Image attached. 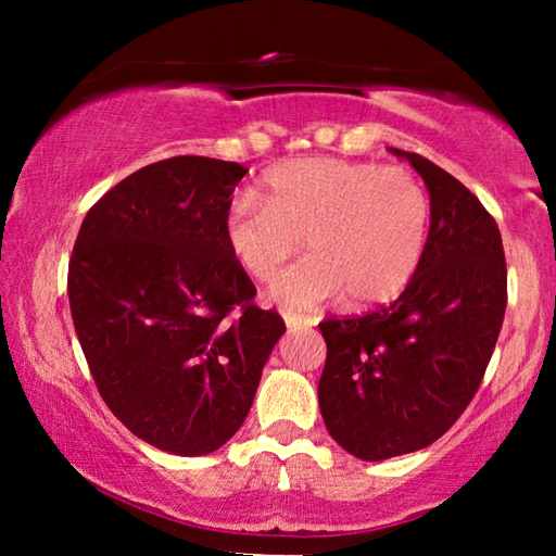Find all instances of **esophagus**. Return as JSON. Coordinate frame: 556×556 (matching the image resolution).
<instances>
[{"mask_svg":"<svg viewBox=\"0 0 556 556\" xmlns=\"http://www.w3.org/2000/svg\"><path fill=\"white\" fill-rule=\"evenodd\" d=\"M285 324L289 331H304V328H312L316 321L308 316H299V314H285Z\"/></svg>","mask_w":556,"mask_h":556,"instance_id":"obj_1","label":"esophagus"}]
</instances>
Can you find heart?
<instances>
[{
    "label": "heart",
    "instance_id": "b5f03b06",
    "mask_svg": "<svg viewBox=\"0 0 556 556\" xmlns=\"http://www.w3.org/2000/svg\"><path fill=\"white\" fill-rule=\"evenodd\" d=\"M429 220V195L407 168L312 156L271 168L262 203L235 199L223 238L257 281L275 279L306 240L312 257L275 281L271 299L312 312L343 291L355 306L397 296L425 257Z\"/></svg>",
    "mask_w": 556,
    "mask_h": 556
}]
</instances>
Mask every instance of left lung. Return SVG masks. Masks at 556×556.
Instances as JSON below:
<instances>
[{
    "instance_id": "1",
    "label": "left lung",
    "mask_w": 556,
    "mask_h": 556,
    "mask_svg": "<svg viewBox=\"0 0 556 556\" xmlns=\"http://www.w3.org/2000/svg\"><path fill=\"white\" fill-rule=\"evenodd\" d=\"M390 152L429 191L425 257L394 304L318 324L328 348L318 407L336 444L363 460L412 454L446 434L483 380L507 304L491 213L429 159Z\"/></svg>"
}]
</instances>
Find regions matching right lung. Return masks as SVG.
I'll return each instance as SVG.
<instances>
[{
    "label": "right lung",
    "instance_id": "obj_1",
    "mask_svg": "<svg viewBox=\"0 0 556 556\" xmlns=\"http://www.w3.org/2000/svg\"><path fill=\"white\" fill-rule=\"evenodd\" d=\"M248 168L174 156L139 168L88 211L68 267L92 380L131 434L176 456L235 437L287 331L223 238Z\"/></svg>",
    "mask_w": 556,
    "mask_h": 556
}]
</instances>
